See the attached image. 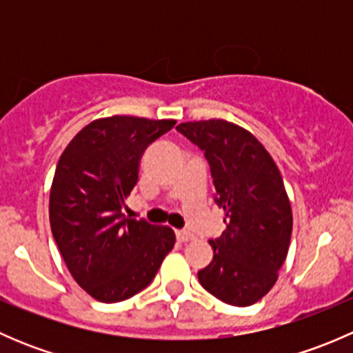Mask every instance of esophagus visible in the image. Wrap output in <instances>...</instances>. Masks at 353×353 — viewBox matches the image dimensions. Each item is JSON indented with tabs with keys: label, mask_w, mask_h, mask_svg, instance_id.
<instances>
[{
	"label": "esophagus",
	"mask_w": 353,
	"mask_h": 353,
	"mask_svg": "<svg viewBox=\"0 0 353 353\" xmlns=\"http://www.w3.org/2000/svg\"><path fill=\"white\" fill-rule=\"evenodd\" d=\"M176 237L179 243H190L194 236L191 232H186V230H176Z\"/></svg>",
	"instance_id": "34e87169"
}]
</instances>
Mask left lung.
<instances>
[{"label": "left lung", "instance_id": "left-lung-1", "mask_svg": "<svg viewBox=\"0 0 353 353\" xmlns=\"http://www.w3.org/2000/svg\"><path fill=\"white\" fill-rule=\"evenodd\" d=\"M177 131L205 152L215 201L227 229L210 239L213 259L199 270L201 287L230 305L265 297L279 279L292 236L290 199L282 174L261 141L223 119L181 123Z\"/></svg>", "mask_w": 353, "mask_h": 353}]
</instances>
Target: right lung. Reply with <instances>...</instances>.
Segmentation results:
<instances>
[{
  "label": "right lung",
  "instance_id": "1",
  "mask_svg": "<svg viewBox=\"0 0 353 353\" xmlns=\"http://www.w3.org/2000/svg\"><path fill=\"white\" fill-rule=\"evenodd\" d=\"M174 124L101 117L78 131L59 157L49 194L52 237L74 282L95 301H126L150 285L176 244L170 227L121 213L145 148Z\"/></svg>",
  "mask_w": 353,
  "mask_h": 353
}]
</instances>
